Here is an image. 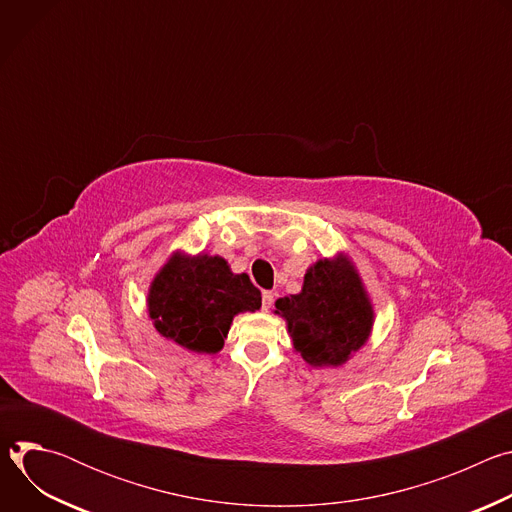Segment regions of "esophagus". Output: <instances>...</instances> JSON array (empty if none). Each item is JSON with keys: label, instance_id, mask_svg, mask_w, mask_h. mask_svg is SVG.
<instances>
[{"label": "esophagus", "instance_id": "esophagus-1", "mask_svg": "<svg viewBox=\"0 0 512 512\" xmlns=\"http://www.w3.org/2000/svg\"><path fill=\"white\" fill-rule=\"evenodd\" d=\"M261 304H263V310L267 312L271 306H273V294L271 291H263V296H261Z\"/></svg>", "mask_w": 512, "mask_h": 512}]
</instances>
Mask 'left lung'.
Segmentation results:
<instances>
[{
  "label": "left lung",
  "instance_id": "left-lung-1",
  "mask_svg": "<svg viewBox=\"0 0 512 512\" xmlns=\"http://www.w3.org/2000/svg\"><path fill=\"white\" fill-rule=\"evenodd\" d=\"M275 316L312 369H336L369 342L375 306L348 253L338 251L306 269L300 294L275 302Z\"/></svg>",
  "mask_w": 512,
  "mask_h": 512
}]
</instances>
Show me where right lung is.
Returning a JSON list of instances; mask_svg holds the SVG:
<instances>
[{"label": "right lung", "instance_id": "right-lung-1", "mask_svg": "<svg viewBox=\"0 0 512 512\" xmlns=\"http://www.w3.org/2000/svg\"><path fill=\"white\" fill-rule=\"evenodd\" d=\"M145 302L160 336L196 354H216L233 318L261 308V291L221 255L176 249L152 277Z\"/></svg>", "mask_w": 512, "mask_h": 512}]
</instances>
